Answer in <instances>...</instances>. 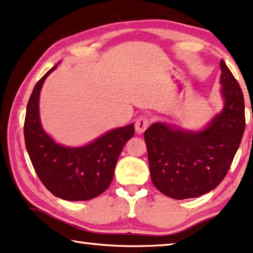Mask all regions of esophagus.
<instances>
[{
	"label": "esophagus",
	"mask_w": 253,
	"mask_h": 253,
	"mask_svg": "<svg viewBox=\"0 0 253 253\" xmlns=\"http://www.w3.org/2000/svg\"><path fill=\"white\" fill-rule=\"evenodd\" d=\"M150 126V119L146 117H141L136 120L135 123V130L137 134H142L147 129V127Z\"/></svg>",
	"instance_id": "1"
}]
</instances>
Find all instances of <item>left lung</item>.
<instances>
[{
  "label": "left lung",
  "mask_w": 253,
  "mask_h": 253,
  "mask_svg": "<svg viewBox=\"0 0 253 253\" xmlns=\"http://www.w3.org/2000/svg\"><path fill=\"white\" fill-rule=\"evenodd\" d=\"M224 106L200 130L154 123L144 133L151 179L156 189L173 199L199 197L225 177L246 127L241 87L220 61Z\"/></svg>",
  "instance_id": "obj_1"
}]
</instances>
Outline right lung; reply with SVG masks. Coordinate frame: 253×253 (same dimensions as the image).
Segmentation results:
<instances>
[{"label":"right lung","instance_id":"1","mask_svg":"<svg viewBox=\"0 0 253 253\" xmlns=\"http://www.w3.org/2000/svg\"><path fill=\"white\" fill-rule=\"evenodd\" d=\"M56 67L39 80L28 101L23 126L26 147L36 173L51 194L70 202L89 200L109 187L123 147L134 135V124L107 131L83 146L56 143L43 130L39 115L40 90Z\"/></svg>","mask_w":253,"mask_h":253}]
</instances>
